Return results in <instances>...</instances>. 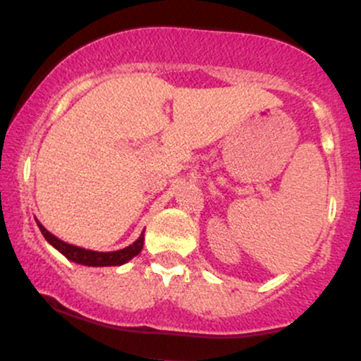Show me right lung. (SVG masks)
<instances>
[{"label":"right lung","instance_id":"obj_1","mask_svg":"<svg viewBox=\"0 0 361 361\" xmlns=\"http://www.w3.org/2000/svg\"><path fill=\"white\" fill-rule=\"evenodd\" d=\"M37 226H39L40 233L44 234L45 241H47L51 246L56 247L61 255H64L69 261H74L78 264H85V267H120V264H126L127 261H130L134 256H137L140 251H142L144 246V231L142 234L135 239L130 246L123 247V250L111 251V252H102V251H91L85 250V247L74 246V244L61 241L59 238L49 233L47 229L37 221Z\"/></svg>","mask_w":361,"mask_h":361}]
</instances>
